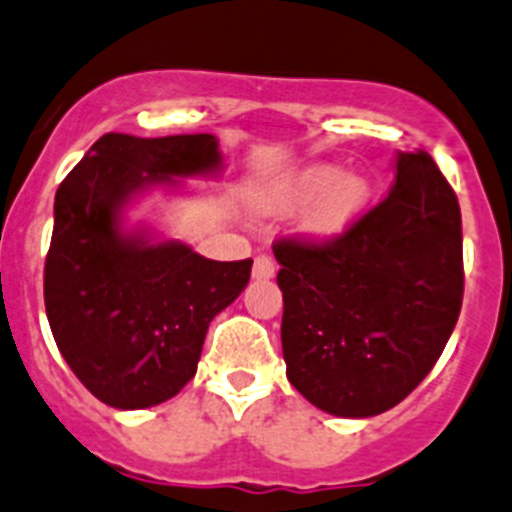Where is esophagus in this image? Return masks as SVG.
I'll list each match as a JSON object with an SVG mask.
<instances>
[{"mask_svg":"<svg viewBox=\"0 0 512 512\" xmlns=\"http://www.w3.org/2000/svg\"><path fill=\"white\" fill-rule=\"evenodd\" d=\"M272 275H275V260L267 255H257L255 265H252V277H257V280H270Z\"/></svg>","mask_w":512,"mask_h":512,"instance_id":"34e87169","label":"esophagus"}]
</instances>
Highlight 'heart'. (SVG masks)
<instances>
[{"instance_id":"b5f03b06","label":"heart","mask_w":512,"mask_h":512,"mask_svg":"<svg viewBox=\"0 0 512 512\" xmlns=\"http://www.w3.org/2000/svg\"><path fill=\"white\" fill-rule=\"evenodd\" d=\"M317 200L307 212L305 230L315 237H332L360 217L370 200V182L360 175H342L335 165H312L285 182L272 200L275 210H295Z\"/></svg>"}]
</instances>
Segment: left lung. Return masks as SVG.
<instances>
[{
	"label": "left lung",
	"mask_w": 512,
	"mask_h": 512,
	"mask_svg": "<svg viewBox=\"0 0 512 512\" xmlns=\"http://www.w3.org/2000/svg\"><path fill=\"white\" fill-rule=\"evenodd\" d=\"M287 380L315 408L372 418L443 355L463 305V225L425 150L400 152L395 182L340 235L280 237Z\"/></svg>",
	"instance_id": "8db88e82"
}]
</instances>
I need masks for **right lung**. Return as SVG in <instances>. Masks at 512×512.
I'll return each instance as SVG.
<instances>
[{"label": "right lung", "instance_id": "obj_1", "mask_svg": "<svg viewBox=\"0 0 512 512\" xmlns=\"http://www.w3.org/2000/svg\"><path fill=\"white\" fill-rule=\"evenodd\" d=\"M220 165L212 135L109 132L59 185L44 307L62 357L104 405L175 398L195 377L212 317L250 282L252 260H207L182 242L124 237L117 225L132 192Z\"/></svg>", "mask_w": 512, "mask_h": 512}]
</instances>
